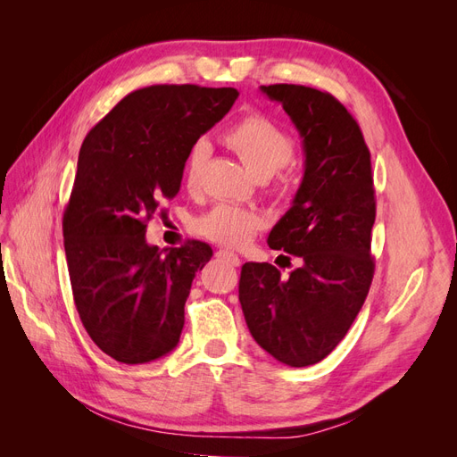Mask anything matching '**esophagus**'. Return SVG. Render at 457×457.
I'll use <instances>...</instances> for the list:
<instances>
[{
	"mask_svg": "<svg viewBox=\"0 0 457 457\" xmlns=\"http://www.w3.org/2000/svg\"><path fill=\"white\" fill-rule=\"evenodd\" d=\"M217 257H220V259H227L230 265H234V267H238L240 265V257H238V253H234V252H230V250H219L217 252Z\"/></svg>",
	"mask_w": 457,
	"mask_h": 457,
	"instance_id": "1",
	"label": "esophagus"
}]
</instances>
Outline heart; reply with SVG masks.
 Returning a JSON list of instances; mask_svg holds the SVG:
<instances>
[{
	"instance_id": "heart-1",
	"label": "heart",
	"mask_w": 457,
	"mask_h": 457,
	"mask_svg": "<svg viewBox=\"0 0 457 457\" xmlns=\"http://www.w3.org/2000/svg\"><path fill=\"white\" fill-rule=\"evenodd\" d=\"M223 143L232 148L255 177L267 179L292 160L294 139L282 126L261 112L242 116L223 133ZM210 156V143L196 141L187 152L183 177L188 188L200 181L205 160ZM286 183L284 179L280 177ZM262 219L237 204L220 202L195 220V230L207 240L220 245L237 247L245 244L261 228Z\"/></svg>"
}]
</instances>
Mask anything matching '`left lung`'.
<instances>
[{
  "instance_id": "left-lung-1",
  "label": "left lung",
  "mask_w": 457,
  "mask_h": 457,
  "mask_svg": "<svg viewBox=\"0 0 457 457\" xmlns=\"http://www.w3.org/2000/svg\"><path fill=\"white\" fill-rule=\"evenodd\" d=\"M295 123L305 175L287 213L269 234L272 250L297 255L282 278L270 262H245L238 297L253 339L292 368L320 362L353 326L376 261V190L370 150L353 114L334 95L305 86H261Z\"/></svg>"
}]
</instances>
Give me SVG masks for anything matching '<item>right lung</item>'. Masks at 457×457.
<instances>
[{
	"instance_id": "right-lung-1",
	"label": "right lung",
	"mask_w": 457,
	"mask_h": 457,
	"mask_svg": "<svg viewBox=\"0 0 457 457\" xmlns=\"http://www.w3.org/2000/svg\"><path fill=\"white\" fill-rule=\"evenodd\" d=\"M234 87L150 86L129 93L87 133L62 215L79 320L123 364L173 351L192 280L212 259L205 242L160 250L146 223L183 181L188 148L223 118Z\"/></svg>"
}]
</instances>
